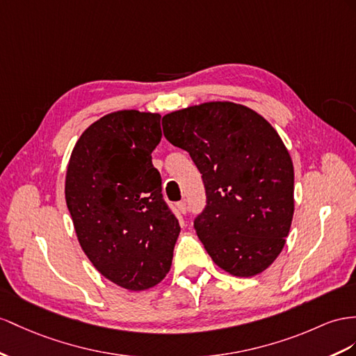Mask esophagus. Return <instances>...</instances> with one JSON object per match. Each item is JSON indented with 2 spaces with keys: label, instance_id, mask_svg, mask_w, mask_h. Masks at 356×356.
<instances>
[{
  "label": "esophagus",
  "instance_id": "esophagus-1",
  "mask_svg": "<svg viewBox=\"0 0 356 356\" xmlns=\"http://www.w3.org/2000/svg\"><path fill=\"white\" fill-rule=\"evenodd\" d=\"M176 207H177L179 213H181V215H185V213L188 212V206H186V203H185V202H179Z\"/></svg>",
  "mask_w": 356,
  "mask_h": 356
}]
</instances>
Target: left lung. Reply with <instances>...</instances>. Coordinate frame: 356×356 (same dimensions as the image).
Instances as JSON below:
<instances>
[{
  "label": "left lung",
  "mask_w": 356,
  "mask_h": 356,
  "mask_svg": "<svg viewBox=\"0 0 356 356\" xmlns=\"http://www.w3.org/2000/svg\"><path fill=\"white\" fill-rule=\"evenodd\" d=\"M162 129L203 175L207 204L194 227L215 265L245 278L266 270L284 248L295 212L293 162L278 132L229 100L165 114Z\"/></svg>",
  "instance_id": "left-lung-1"
}]
</instances>
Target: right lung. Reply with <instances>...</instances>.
I'll use <instances>...</instances> for the list:
<instances>
[{
	"label": "right lung",
	"mask_w": 356,
	"mask_h": 356,
	"mask_svg": "<svg viewBox=\"0 0 356 356\" xmlns=\"http://www.w3.org/2000/svg\"><path fill=\"white\" fill-rule=\"evenodd\" d=\"M161 138V114L122 109L91 123L67 163L66 204L81 248L106 280L132 291L165 278L180 233L152 163Z\"/></svg>",
	"instance_id": "1"
}]
</instances>
